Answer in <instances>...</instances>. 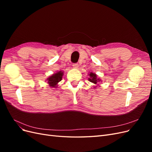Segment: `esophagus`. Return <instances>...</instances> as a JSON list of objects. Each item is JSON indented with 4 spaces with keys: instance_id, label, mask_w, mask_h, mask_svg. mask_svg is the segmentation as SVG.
Wrapping results in <instances>:
<instances>
[{
    "instance_id": "34e87169",
    "label": "esophagus",
    "mask_w": 152,
    "mask_h": 152,
    "mask_svg": "<svg viewBox=\"0 0 152 152\" xmlns=\"http://www.w3.org/2000/svg\"><path fill=\"white\" fill-rule=\"evenodd\" d=\"M73 67L74 68H77L78 67H79V64H78V63H73Z\"/></svg>"
}]
</instances>
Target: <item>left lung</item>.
Wrapping results in <instances>:
<instances>
[{"label":"left lung","instance_id":"1","mask_svg":"<svg viewBox=\"0 0 152 152\" xmlns=\"http://www.w3.org/2000/svg\"><path fill=\"white\" fill-rule=\"evenodd\" d=\"M90 77L89 78V80L91 82H93L94 84H97L98 81L99 80V79H97V75H96L95 73H91L89 74Z\"/></svg>","mask_w":152,"mask_h":152}]
</instances>
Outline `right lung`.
Masks as SVG:
<instances>
[{"instance_id": "add662e5", "label": "right lung", "mask_w": 152, "mask_h": 152, "mask_svg": "<svg viewBox=\"0 0 152 152\" xmlns=\"http://www.w3.org/2000/svg\"><path fill=\"white\" fill-rule=\"evenodd\" d=\"M63 75V72L60 71L58 73H54L53 75L49 77L48 80V84H49L50 87H57L56 85L59 82H60L62 79V77Z\"/></svg>"}]
</instances>
